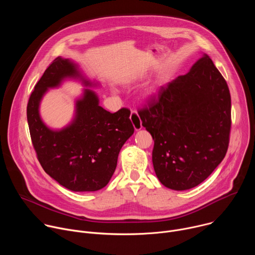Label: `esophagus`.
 <instances>
[{"label":"esophagus","instance_id":"34e87169","mask_svg":"<svg viewBox=\"0 0 255 255\" xmlns=\"http://www.w3.org/2000/svg\"><path fill=\"white\" fill-rule=\"evenodd\" d=\"M130 119H131V122H132V124H133L135 130H140V129L142 128L141 120H140V118H139L138 113H137L135 110H131Z\"/></svg>","mask_w":255,"mask_h":255}]
</instances>
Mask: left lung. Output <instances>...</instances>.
Here are the masks:
<instances>
[{
	"instance_id": "1",
	"label": "left lung",
	"mask_w": 255,
	"mask_h": 255,
	"mask_svg": "<svg viewBox=\"0 0 255 255\" xmlns=\"http://www.w3.org/2000/svg\"><path fill=\"white\" fill-rule=\"evenodd\" d=\"M138 114L154 140L156 176L168 189L185 191L200 185L226 155L231 97L207 54L188 74L160 87Z\"/></svg>"
}]
</instances>
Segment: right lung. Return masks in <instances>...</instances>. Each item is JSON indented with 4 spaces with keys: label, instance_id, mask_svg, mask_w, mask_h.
Segmentation results:
<instances>
[{
    "label": "right lung",
    "instance_id": "obj_1",
    "mask_svg": "<svg viewBox=\"0 0 255 255\" xmlns=\"http://www.w3.org/2000/svg\"><path fill=\"white\" fill-rule=\"evenodd\" d=\"M82 77L77 64L56 57L34 87L27 105V120L37 158L44 171L62 187L74 192H95L107 186L116 166L123 144L134 133L130 110L110 113L99 106L95 92L86 89L76 104V117L67 127L49 129L39 115V104L49 88L66 79Z\"/></svg>",
    "mask_w": 255,
    "mask_h": 255
}]
</instances>
